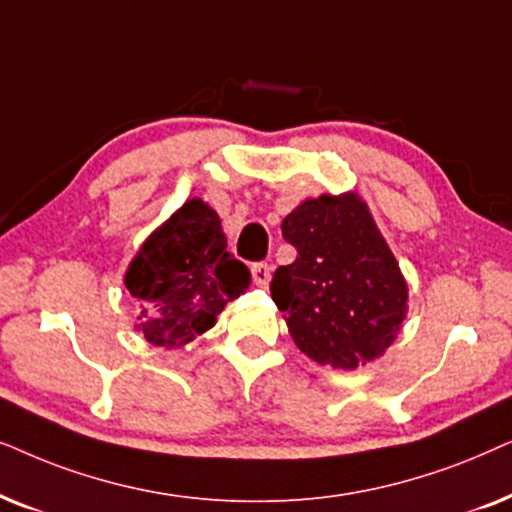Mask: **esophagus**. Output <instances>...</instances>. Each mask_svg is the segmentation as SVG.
Here are the masks:
<instances>
[{
	"label": "esophagus",
	"instance_id": "esophagus-1",
	"mask_svg": "<svg viewBox=\"0 0 512 512\" xmlns=\"http://www.w3.org/2000/svg\"><path fill=\"white\" fill-rule=\"evenodd\" d=\"M252 281L255 285H260V288H267L269 281H271V267L269 264H252Z\"/></svg>",
	"mask_w": 512,
	"mask_h": 512
}]
</instances>
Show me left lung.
Segmentation results:
<instances>
[{"label": "left lung", "instance_id": "8db88e82", "mask_svg": "<svg viewBox=\"0 0 512 512\" xmlns=\"http://www.w3.org/2000/svg\"><path fill=\"white\" fill-rule=\"evenodd\" d=\"M281 229L297 260L276 269L271 297L297 349L335 370L384 356L410 290L367 203L356 192L306 199Z\"/></svg>", "mask_w": 512, "mask_h": 512}]
</instances>
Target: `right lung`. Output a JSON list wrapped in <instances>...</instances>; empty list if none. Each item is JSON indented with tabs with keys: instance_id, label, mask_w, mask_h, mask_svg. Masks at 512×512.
<instances>
[{
	"instance_id": "obj_1",
	"label": "right lung",
	"mask_w": 512,
	"mask_h": 512,
	"mask_svg": "<svg viewBox=\"0 0 512 512\" xmlns=\"http://www.w3.org/2000/svg\"><path fill=\"white\" fill-rule=\"evenodd\" d=\"M124 285L140 302L135 330L152 346L180 349L250 288V271L227 252L220 215L189 199L145 238Z\"/></svg>"
}]
</instances>
